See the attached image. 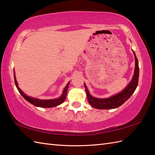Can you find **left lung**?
<instances>
[{
  "label": "left lung",
  "instance_id": "1",
  "mask_svg": "<svg viewBox=\"0 0 155 155\" xmlns=\"http://www.w3.org/2000/svg\"><path fill=\"white\" fill-rule=\"evenodd\" d=\"M133 54L134 56V59H135V68H134L133 78L130 83L128 84L127 86L119 93L116 94L108 98H96L93 97L90 94L86 84L84 83L88 101L92 107L97 108V109H113V108H116L125 103L130 97L131 95L134 93V91L136 90L137 87L138 82H139V67L138 59L134 51Z\"/></svg>",
  "mask_w": 155,
  "mask_h": 155
}]
</instances>
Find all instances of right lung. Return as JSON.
I'll use <instances>...</instances> for the list:
<instances>
[{"label":"right lung","instance_id":"obj_1","mask_svg":"<svg viewBox=\"0 0 155 155\" xmlns=\"http://www.w3.org/2000/svg\"><path fill=\"white\" fill-rule=\"evenodd\" d=\"M14 78H15V83L16 87L17 88L19 93H21V94L23 97V98H24L25 100H27L28 102H29V103H31L32 104L35 105V106L42 107V108H52L54 107H57L58 105H60L62 103H64L66 99V97H67L68 85L70 84V83L68 82L67 84L66 85V87L64 88L63 92H62V94L59 98H54V99L43 100V99H39V98H34V97L27 96V94L23 93L22 91H21V88H20L18 86L17 81L16 80V76H15V72H14Z\"/></svg>","mask_w":155,"mask_h":155}]
</instances>
